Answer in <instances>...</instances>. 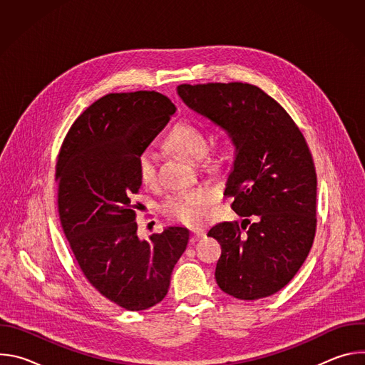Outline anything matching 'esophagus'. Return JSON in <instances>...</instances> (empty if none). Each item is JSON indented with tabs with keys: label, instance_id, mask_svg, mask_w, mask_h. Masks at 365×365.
I'll return each mask as SVG.
<instances>
[{
	"label": "esophagus",
	"instance_id": "esophagus-1",
	"mask_svg": "<svg viewBox=\"0 0 365 365\" xmlns=\"http://www.w3.org/2000/svg\"><path fill=\"white\" fill-rule=\"evenodd\" d=\"M205 235V232L202 231V230H193L192 231V238L193 240H199V238H202Z\"/></svg>",
	"mask_w": 365,
	"mask_h": 365
}]
</instances>
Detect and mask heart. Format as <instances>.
Wrapping results in <instances>:
<instances>
[{
    "label": "heart",
    "mask_w": 365,
    "mask_h": 365,
    "mask_svg": "<svg viewBox=\"0 0 365 365\" xmlns=\"http://www.w3.org/2000/svg\"><path fill=\"white\" fill-rule=\"evenodd\" d=\"M166 145L180 154L189 162L199 160L206 151L207 141L205 133L192 123H179L166 137ZM138 178L144 185H150L155 178L154 153L144 150L137 159ZM212 199V193L205 187H196L189 192L169 196L163 205V212L183 224H195L200 218V207Z\"/></svg>",
    "instance_id": "b5f03b06"
}]
</instances>
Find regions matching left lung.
I'll return each instance as SVG.
<instances>
[{"mask_svg": "<svg viewBox=\"0 0 365 365\" xmlns=\"http://www.w3.org/2000/svg\"><path fill=\"white\" fill-rule=\"evenodd\" d=\"M196 114L234 144L225 193L242 220L207 231L221 244L215 279L222 292L255 300L283 289L299 272L317 230V172L303 134L272 96L241 82L179 85Z\"/></svg>", "mask_w": 365, "mask_h": 365, "instance_id": "left-lung-1", "label": "left lung"}]
</instances>
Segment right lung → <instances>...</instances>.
Wrapping results in <instances>:
<instances>
[{"mask_svg":"<svg viewBox=\"0 0 365 365\" xmlns=\"http://www.w3.org/2000/svg\"><path fill=\"white\" fill-rule=\"evenodd\" d=\"M175 113L159 92L108 93L78 117L58 158L59 217L76 262L102 296L127 310L165 299L189 241L183 227L140 240L131 200L141 186L138 155Z\"/></svg>","mask_w":365,"mask_h":365,"instance_id":"1","label":"right lung"}]
</instances>
